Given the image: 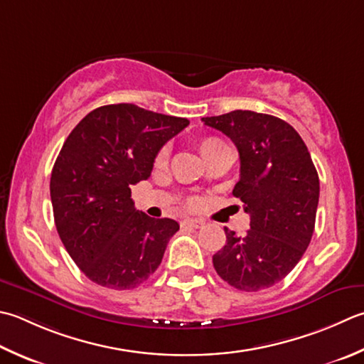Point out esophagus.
Wrapping results in <instances>:
<instances>
[{
	"instance_id": "34e87169",
	"label": "esophagus",
	"mask_w": 364,
	"mask_h": 364,
	"mask_svg": "<svg viewBox=\"0 0 364 364\" xmlns=\"http://www.w3.org/2000/svg\"><path fill=\"white\" fill-rule=\"evenodd\" d=\"M183 227H192V229H200V227L205 225L202 219H184L181 223Z\"/></svg>"
}]
</instances>
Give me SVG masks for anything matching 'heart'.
I'll use <instances>...</instances> for the list:
<instances>
[{
    "label": "heart",
    "instance_id": "b5f03b06",
    "mask_svg": "<svg viewBox=\"0 0 364 364\" xmlns=\"http://www.w3.org/2000/svg\"><path fill=\"white\" fill-rule=\"evenodd\" d=\"M223 144V141H220L219 139H216V137H208V139H203L200 144H198V149H200V153H202V156L205 158L206 154H208L211 149H215L218 145H220ZM167 158H168V151L166 148H162L161 151L156 154V159H154V164H156V167H162V166H166V162H167ZM191 205H196L197 202L196 200H191L189 202Z\"/></svg>",
    "mask_w": 364,
    "mask_h": 364
}]
</instances>
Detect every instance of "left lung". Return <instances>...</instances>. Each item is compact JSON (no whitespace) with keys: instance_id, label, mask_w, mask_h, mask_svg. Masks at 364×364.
I'll list each match as a JSON object with an SVG mask.
<instances>
[{"instance_id":"obj_1","label":"left lung","mask_w":364,"mask_h":364,"mask_svg":"<svg viewBox=\"0 0 364 364\" xmlns=\"http://www.w3.org/2000/svg\"><path fill=\"white\" fill-rule=\"evenodd\" d=\"M202 121L237 146L233 196L251 216L243 237L224 229L225 246L213 255V265L238 290L272 287L295 268L314 233L320 186L308 146L289 123L267 113L233 110Z\"/></svg>"}]
</instances>
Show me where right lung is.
<instances>
[{"instance_id":"add662e5","label":"right lung","mask_w":364,"mask_h":364,"mask_svg":"<svg viewBox=\"0 0 364 364\" xmlns=\"http://www.w3.org/2000/svg\"><path fill=\"white\" fill-rule=\"evenodd\" d=\"M188 124L112 104L90 112L64 141L50 178L55 225L75 265L97 286L134 289L161 265L180 224L135 210L131 186L151 175L159 149Z\"/></svg>"}]
</instances>
